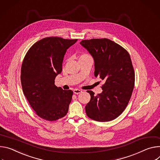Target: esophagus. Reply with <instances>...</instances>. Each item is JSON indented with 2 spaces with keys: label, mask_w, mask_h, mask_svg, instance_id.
Listing matches in <instances>:
<instances>
[{
  "label": "esophagus",
  "mask_w": 160,
  "mask_h": 160,
  "mask_svg": "<svg viewBox=\"0 0 160 160\" xmlns=\"http://www.w3.org/2000/svg\"><path fill=\"white\" fill-rule=\"evenodd\" d=\"M74 93H75V94H79V93H82V90H79V89H75V90H74Z\"/></svg>",
  "instance_id": "1"
}]
</instances>
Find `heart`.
Wrapping results in <instances>:
<instances>
[{
    "mask_svg": "<svg viewBox=\"0 0 160 160\" xmlns=\"http://www.w3.org/2000/svg\"><path fill=\"white\" fill-rule=\"evenodd\" d=\"M92 58V57H91L89 55L86 54V53H82V54H81V55L79 56V60H84V59H86V58Z\"/></svg>",
    "mask_w": 160,
    "mask_h": 160,
    "instance_id": "heart-1",
    "label": "heart"
}]
</instances>
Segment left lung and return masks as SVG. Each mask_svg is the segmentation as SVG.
<instances>
[{
    "label": "left lung",
    "mask_w": 160,
    "mask_h": 160,
    "mask_svg": "<svg viewBox=\"0 0 160 160\" xmlns=\"http://www.w3.org/2000/svg\"><path fill=\"white\" fill-rule=\"evenodd\" d=\"M80 44L95 62V76L104 81L102 92L91 90L90 101L85 107L90 118L100 122L118 118L127 108L135 84V74L128 51L108 39L83 40Z\"/></svg>",
    "instance_id": "1"
}]
</instances>
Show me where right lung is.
Wrapping results in <instances>:
<instances>
[{
	"mask_svg": "<svg viewBox=\"0 0 160 160\" xmlns=\"http://www.w3.org/2000/svg\"><path fill=\"white\" fill-rule=\"evenodd\" d=\"M78 39L50 37L35 42L28 51L21 68L23 93L39 117L55 121L68 110L73 92L55 85L62 71V63L68 48Z\"/></svg>",
	"mask_w": 160,
	"mask_h": 160,
	"instance_id": "right-lung-1",
	"label": "right lung"
}]
</instances>
